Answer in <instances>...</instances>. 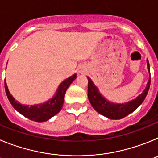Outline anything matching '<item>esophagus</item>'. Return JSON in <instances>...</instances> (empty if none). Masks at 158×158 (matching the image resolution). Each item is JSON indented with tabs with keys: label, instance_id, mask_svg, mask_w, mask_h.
<instances>
[{
	"label": "esophagus",
	"instance_id": "obj_1",
	"mask_svg": "<svg viewBox=\"0 0 158 158\" xmlns=\"http://www.w3.org/2000/svg\"><path fill=\"white\" fill-rule=\"evenodd\" d=\"M84 72H85L84 69H81L80 70H79V73H84Z\"/></svg>",
	"mask_w": 158,
	"mask_h": 158
}]
</instances>
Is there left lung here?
I'll return each mask as SVG.
<instances>
[{"label": "left lung", "instance_id": "obj_1", "mask_svg": "<svg viewBox=\"0 0 158 158\" xmlns=\"http://www.w3.org/2000/svg\"><path fill=\"white\" fill-rule=\"evenodd\" d=\"M147 68L150 72V63L147 59ZM88 77V97L93 107L100 115H104L110 119H120L126 117L138 108L146 98L150 85V78L146 85L143 93L136 99L123 104H115L106 100L99 92L93 81Z\"/></svg>", "mask_w": 158, "mask_h": 158}]
</instances>
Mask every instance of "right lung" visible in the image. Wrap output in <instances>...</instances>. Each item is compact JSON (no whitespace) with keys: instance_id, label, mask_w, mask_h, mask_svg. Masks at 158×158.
Masks as SVG:
<instances>
[{"instance_id":"add662e5","label":"right lung","mask_w":158,"mask_h":158,"mask_svg":"<svg viewBox=\"0 0 158 158\" xmlns=\"http://www.w3.org/2000/svg\"><path fill=\"white\" fill-rule=\"evenodd\" d=\"M77 74L72 75L60 84L56 93L48 101L43 104H35V105H24L18 103L8 91V86L5 80V88L8 100L10 101L12 107L21 115L35 122H45L58 114L64 103L65 92L73 81L76 79Z\"/></svg>"}]
</instances>
